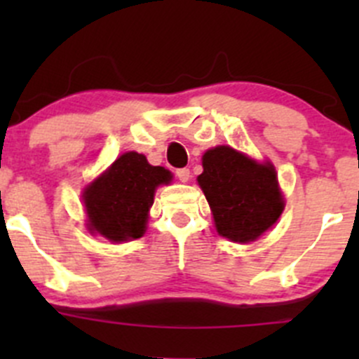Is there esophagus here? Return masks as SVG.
Returning <instances> with one entry per match:
<instances>
[{"label":"esophagus","instance_id":"1","mask_svg":"<svg viewBox=\"0 0 359 359\" xmlns=\"http://www.w3.org/2000/svg\"><path fill=\"white\" fill-rule=\"evenodd\" d=\"M175 175H177V179L180 180V182H187V180L191 179V172H189V168H179L175 172Z\"/></svg>","mask_w":359,"mask_h":359}]
</instances>
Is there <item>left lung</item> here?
<instances>
[{"label":"left lung","mask_w":359,"mask_h":359,"mask_svg":"<svg viewBox=\"0 0 359 359\" xmlns=\"http://www.w3.org/2000/svg\"><path fill=\"white\" fill-rule=\"evenodd\" d=\"M198 184L212 208L217 233L234 243L255 241L283 213L274 166L269 161L257 163L229 146H217L203 154Z\"/></svg>","instance_id":"1"}]
</instances>
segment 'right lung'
Returning <instances> with one entry per match:
<instances>
[{
	"label": "right lung",
	"mask_w": 359,
	"mask_h": 359,
	"mask_svg": "<svg viewBox=\"0 0 359 359\" xmlns=\"http://www.w3.org/2000/svg\"><path fill=\"white\" fill-rule=\"evenodd\" d=\"M170 182L172 172L149 165L144 154H121L83 191L86 227L112 243L142 238L156 187Z\"/></svg>",
	"instance_id": "obj_1"
}]
</instances>
